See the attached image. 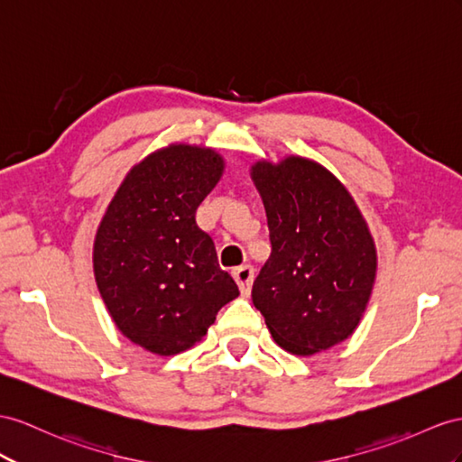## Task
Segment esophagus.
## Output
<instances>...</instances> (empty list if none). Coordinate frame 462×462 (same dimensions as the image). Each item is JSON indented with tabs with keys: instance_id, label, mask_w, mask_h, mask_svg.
Wrapping results in <instances>:
<instances>
[{
	"instance_id": "esophagus-1",
	"label": "esophagus",
	"mask_w": 462,
	"mask_h": 462,
	"mask_svg": "<svg viewBox=\"0 0 462 462\" xmlns=\"http://www.w3.org/2000/svg\"><path fill=\"white\" fill-rule=\"evenodd\" d=\"M232 277L234 281L238 282V289L242 292V297H247L252 291V282H254V267L252 265H242V267H236L232 271Z\"/></svg>"
}]
</instances>
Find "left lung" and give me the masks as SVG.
Returning a JSON list of instances; mask_svg holds the SVG:
<instances>
[{"instance_id": "obj_1", "label": "left lung", "mask_w": 462, "mask_h": 462, "mask_svg": "<svg viewBox=\"0 0 462 462\" xmlns=\"http://www.w3.org/2000/svg\"><path fill=\"white\" fill-rule=\"evenodd\" d=\"M252 180L271 238L252 299L277 346L310 357L359 326L376 279V245L347 187L322 163L259 160Z\"/></svg>"}]
</instances>
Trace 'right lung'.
I'll list each match as a JSON object with an SVG mask.
<instances>
[{
    "label": "right lung",
    "instance_id": "1",
    "mask_svg": "<svg viewBox=\"0 0 462 462\" xmlns=\"http://www.w3.org/2000/svg\"><path fill=\"white\" fill-rule=\"evenodd\" d=\"M215 148L170 144L130 168L93 242V273L115 326L170 357L203 339L238 297L195 212L224 173Z\"/></svg>",
    "mask_w": 462,
    "mask_h": 462
}]
</instances>
